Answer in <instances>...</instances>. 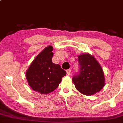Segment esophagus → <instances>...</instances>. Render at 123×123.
Segmentation results:
<instances>
[{"label": "esophagus", "mask_w": 123, "mask_h": 123, "mask_svg": "<svg viewBox=\"0 0 123 123\" xmlns=\"http://www.w3.org/2000/svg\"><path fill=\"white\" fill-rule=\"evenodd\" d=\"M66 73H67V74H68V75H69V74H70V73H71L70 69H68V70H66Z\"/></svg>", "instance_id": "obj_1"}]
</instances>
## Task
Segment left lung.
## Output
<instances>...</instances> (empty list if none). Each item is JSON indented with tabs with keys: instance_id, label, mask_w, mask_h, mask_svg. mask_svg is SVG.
I'll use <instances>...</instances> for the list:
<instances>
[{
	"instance_id": "obj_1",
	"label": "left lung",
	"mask_w": 123,
	"mask_h": 123,
	"mask_svg": "<svg viewBox=\"0 0 123 123\" xmlns=\"http://www.w3.org/2000/svg\"><path fill=\"white\" fill-rule=\"evenodd\" d=\"M78 57L80 73L72 79L76 89L87 96L99 92L105 84L102 67L97 59L89 53L80 54Z\"/></svg>"
}]
</instances>
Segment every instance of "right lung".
I'll use <instances>...</instances> for the list:
<instances>
[{
    "instance_id": "right-lung-1",
    "label": "right lung",
    "mask_w": 123,
    "mask_h": 123,
    "mask_svg": "<svg viewBox=\"0 0 123 123\" xmlns=\"http://www.w3.org/2000/svg\"><path fill=\"white\" fill-rule=\"evenodd\" d=\"M53 48L51 45L43 49L34 59L26 72L29 86L33 91L48 94L54 91L66 74L58 64L52 62Z\"/></svg>"
}]
</instances>
